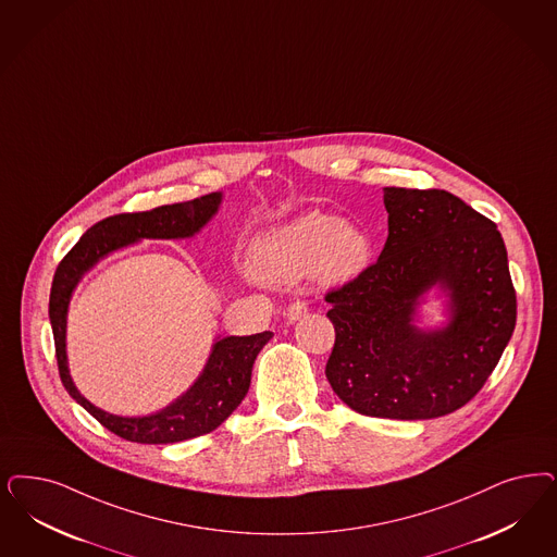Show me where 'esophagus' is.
<instances>
[{
	"label": "esophagus",
	"mask_w": 557,
	"mask_h": 557,
	"mask_svg": "<svg viewBox=\"0 0 557 557\" xmlns=\"http://www.w3.org/2000/svg\"><path fill=\"white\" fill-rule=\"evenodd\" d=\"M308 307L307 302H292L289 305L288 310H286V319H288V323H296V321H300L302 317H307Z\"/></svg>",
	"instance_id": "esophagus-1"
}]
</instances>
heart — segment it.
Returning <instances> with one entry per match:
<instances>
[{"mask_svg":"<svg viewBox=\"0 0 557 557\" xmlns=\"http://www.w3.org/2000/svg\"><path fill=\"white\" fill-rule=\"evenodd\" d=\"M370 255L368 232L331 211L312 210L259 238L255 269L271 282H294L310 271L325 286H342L368 268Z\"/></svg>","mask_w":557,"mask_h":557,"instance_id":"obj_1","label":"heart"}]
</instances>
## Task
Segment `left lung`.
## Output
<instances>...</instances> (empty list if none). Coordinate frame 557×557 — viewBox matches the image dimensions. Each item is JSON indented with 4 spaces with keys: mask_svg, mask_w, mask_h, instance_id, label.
<instances>
[{
    "mask_svg": "<svg viewBox=\"0 0 557 557\" xmlns=\"http://www.w3.org/2000/svg\"><path fill=\"white\" fill-rule=\"evenodd\" d=\"M384 208L379 261L326 292V381L362 416L432 420L469 404L494 372L517 325V292L496 224L457 195L384 187ZM434 285L451 319L423 332L414 310Z\"/></svg>",
    "mask_w": 557,
    "mask_h": 557,
    "instance_id": "1",
    "label": "left lung"
}]
</instances>
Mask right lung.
<instances>
[{
  "instance_id": "1",
  "label": "right lung",
  "mask_w": 557,
  "mask_h": 557,
  "mask_svg": "<svg viewBox=\"0 0 557 557\" xmlns=\"http://www.w3.org/2000/svg\"><path fill=\"white\" fill-rule=\"evenodd\" d=\"M220 203L222 193H210L193 201L104 218L84 232L74 249L61 259L55 271L49 296V319L53 326L61 383L72 395V399H76L107 430L125 441L171 444L213 432L245 399L255 358L273 337V333L263 331L247 337L232 335L218 339L211 347L210 360L203 372L185 395H181L174 404L152 416L121 418L98 409L86 397H82L70 376L65 354V326L72 292L82 275L88 269L95 268L109 252L123 249L141 238H189L210 222Z\"/></svg>"
}]
</instances>
